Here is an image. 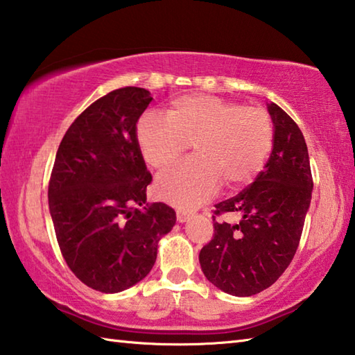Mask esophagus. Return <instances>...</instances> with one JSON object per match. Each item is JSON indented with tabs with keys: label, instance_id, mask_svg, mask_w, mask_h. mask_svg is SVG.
I'll list each match as a JSON object with an SVG mask.
<instances>
[{
	"label": "esophagus",
	"instance_id": "esophagus-1",
	"mask_svg": "<svg viewBox=\"0 0 355 355\" xmlns=\"http://www.w3.org/2000/svg\"><path fill=\"white\" fill-rule=\"evenodd\" d=\"M189 217H191L189 212H184V211H177V220H178L180 223H184L186 220H189Z\"/></svg>",
	"mask_w": 355,
	"mask_h": 355
}]
</instances>
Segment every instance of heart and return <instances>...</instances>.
Segmentation results:
<instances>
[{
    "label": "heart",
    "mask_w": 355,
    "mask_h": 355,
    "mask_svg": "<svg viewBox=\"0 0 355 355\" xmlns=\"http://www.w3.org/2000/svg\"><path fill=\"white\" fill-rule=\"evenodd\" d=\"M137 137L153 169H164L194 147V158L161 172L158 196L183 209L203 205L225 182L248 184L273 149L275 124L267 110L212 96H186L167 108L166 119L147 113Z\"/></svg>",
    "instance_id": "1"
}]
</instances>
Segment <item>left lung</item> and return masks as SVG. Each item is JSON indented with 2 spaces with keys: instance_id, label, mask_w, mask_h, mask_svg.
<instances>
[{
  "instance_id": "1",
  "label": "left lung",
  "mask_w": 355,
  "mask_h": 355,
  "mask_svg": "<svg viewBox=\"0 0 355 355\" xmlns=\"http://www.w3.org/2000/svg\"><path fill=\"white\" fill-rule=\"evenodd\" d=\"M275 124L273 150L263 171L239 194L216 205L214 234L198 254L206 278L225 293L251 296L286 272L298 250L312 198V172L296 122L268 104ZM237 214L236 224L217 216Z\"/></svg>"
}]
</instances>
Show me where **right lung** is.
Listing matches in <instances>:
<instances>
[{
	"mask_svg": "<svg viewBox=\"0 0 355 355\" xmlns=\"http://www.w3.org/2000/svg\"><path fill=\"white\" fill-rule=\"evenodd\" d=\"M150 101L147 89L125 87L93 102L69 125L51 172L49 212L63 259L102 293L144 279L177 220L171 206L146 205L152 175L137 122Z\"/></svg>",
	"mask_w": 355,
	"mask_h": 355,
	"instance_id": "obj_1",
	"label": "right lung"
}]
</instances>
